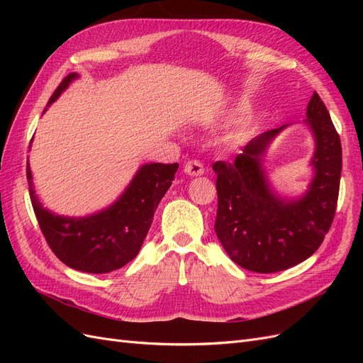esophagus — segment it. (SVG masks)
Wrapping results in <instances>:
<instances>
[{
	"label": "esophagus",
	"instance_id": "obj_1",
	"mask_svg": "<svg viewBox=\"0 0 363 363\" xmlns=\"http://www.w3.org/2000/svg\"><path fill=\"white\" fill-rule=\"evenodd\" d=\"M183 169L186 174L191 175V177H196V175L204 174V164L200 160H188Z\"/></svg>",
	"mask_w": 363,
	"mask_h": 363
}]
</instances>
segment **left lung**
Wrapping results in <instances>:
<instances>
[{
  "label": "left lung",
  "instance_id": "8db88e82",
  "mask_svg": "<svg viewBox=\"0 0 363 363\" xmlns=\"http://www.w3.org/2000/svg\"><path fill=\"white\" fill-rule=\"evenodd\" d=\"M316 150L315 177L303 199L284 201L268 188L262 155L281 128L250 140L235 162H215L218 211L215 232L235 263L255 272H277L311 257L332 227L342 147L325 104L316 92L307 104Z\"/></svg>",
  "mask_w": 363,
  "mask_h": 363
}]
</instances>
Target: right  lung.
<instances>
[{"label": "right lung", "mask_w": 363, "mask_h": 363, "mask_svg": "<svg viewBox=\"0 0 363 363\" xmlns=\"http://www.w3.org/2000/svg\"><path fill=\"white\" fill-rule=\"evenodd\" d=\"M77 79L68 74L48 104ZM179 163L144 164L121 199L106 211L87 218H65L43 208L33 189L27 162L28 192L39 227L51 251L72 269L106 274L133 260L144 244L160 200L172 184Z\"/></svg>", "instance_id": "obj_1"}]
</instances>
